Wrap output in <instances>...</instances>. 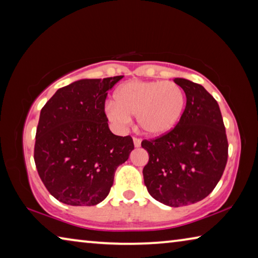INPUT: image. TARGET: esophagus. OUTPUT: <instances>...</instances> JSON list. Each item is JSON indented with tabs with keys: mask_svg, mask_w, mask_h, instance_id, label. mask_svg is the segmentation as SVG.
Listing matches in <instances>:
<instances>
[{
	"mask_svg": "<svg viewBox=\"0 0 258 258\" xmlns=\"http://www.w3.org/2000/svg\"><path fill=\"white\" fill-rule=\"evenodd\" d=\"M133 142H134V147L135 148H139L140 146H141V139L133 138Z\"/></svg>",
	"mask_w": 258,
	"mask_h": 258,
	"instance_id": "obj_1",
	"label": "esophagus"
}]
</instances>
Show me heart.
I'll list each match as a JSON object with an SVG mask.
<instances>
[{"mask_svg":"<svg viewBox=\"0 0 258 258\" xmlns=\"http://www.w3.org/2000/svg\"><path fill=\"white\" fill-rule=\"evenodd\" d=\"M185 106L184 91L175 83L132 81L116 90L113 104L109 103L106 110L117 125H126L133 116L146 134L161 137L178 124Z\"/></svg>","mask_w":258,"mask_h":258,"instance_id":"b5f03b06","label":"heart"}]
</instances>
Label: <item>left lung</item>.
<instances>
[{"instance_id":"8db88e82","label":"left lung","mask_w":258,"mask_h":258,"mask_svg":"<svg viewBox=\"0 0 258 258\" xmlns=\"http://www.w3.org/2000/svg\"><path fill=\"white\" fill-rule=\"evenodd\" d=\"M186 97L181 120L167 134L143 140L149 154L143 167L148 192L171 207L200 202L221 180L228 161V138L218 103L204 86L175 78Z\"/></svg>"}]
</instances>
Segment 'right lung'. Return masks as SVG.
Listing matches in <instances>:
<instances>
[{"label":"right lung","mask_w":258,"mask_h":258,"mask_svg":"<svg viewBox=\"0 0 258 258\" xmlns=\"http://www.w3.org/2000/svg\"><path fill=\"white\" fill-rule=\"evenodd\" d=\"M123 76L81 80L61 87L42 108L34 160L46 190L72 206L107 197L117 167L134 149L132 137L111 133L104 103Z\"/></svg>","instance_id":"obj_1"}]
</instances>
